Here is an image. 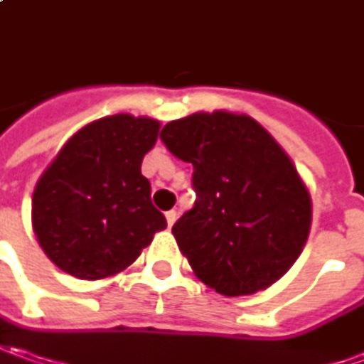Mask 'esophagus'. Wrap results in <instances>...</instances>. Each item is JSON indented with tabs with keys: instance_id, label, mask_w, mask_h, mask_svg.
<instances>
[{
	"instance_id": "obj_1",
	"label": "esophagus",
	"mask_w": 364,
	"mask_h": 364,
	"mask_svg": "<svg viewBox=\"0 0 364 364\" xmlns=\"http://www.w3.org/2000/svg\"><path fill=\"white\" fill-rule=\"evenodd\" d=\"M177 215H179V213H177V211H175V209H171V211H167V213H165V218H167V225H173V223H175V221H177Z\"/></svg>"
}]
</instances>
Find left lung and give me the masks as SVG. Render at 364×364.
<instances>
[{"label":"left lung","mask_w":364,"mask_h":364,"mask_svg":"<svg viewBox=\"0 0 364 364\" xmlns=\"http://www.w3.org/2000/svg\"><path fill=\"white\" fill-rule=\"evenodd\" d=\"M161 141L193 165L195 205L173 235L195 276L223 296L280 280L312 221L310 195L282 146L254 119L225 110L173 120Z\"/></svg>","instance_id":"left-lung-1"}]
</instances>
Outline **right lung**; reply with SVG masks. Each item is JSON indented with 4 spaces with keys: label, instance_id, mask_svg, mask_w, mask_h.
Masks as SVG:
<instances>
[{
    "label": "right lung",
    "instance_id": "right-lung-1",
    "mask_svg": "<svg viewBox=\"0 0 364 364\" xmlns=\"http://www.w3.org/2000/svg\"><path fill=\"white\" fill-rule=\"evenodd\" d=\"M159 122L131 114L95 120L62 146L36 185L33 233L62 272L100 280L129 268L167 228L151 201L143 157Z\"/></svg>",
    "mask_w": 364,
    "mask_h": 364
}]
</instances>
